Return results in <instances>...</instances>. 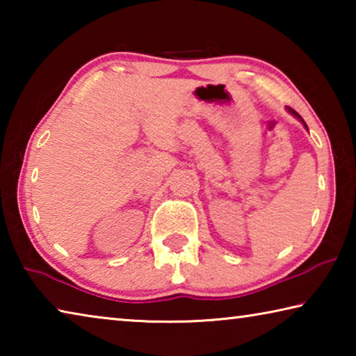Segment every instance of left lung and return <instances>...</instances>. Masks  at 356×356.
<instances>
[{
	"mask_svg": "<svg viewBox=\"0 0 356 356\" xmlns=\"http://www.w3.org/2000/svg\"><path fill=\"white\" fill-rule=\"evenodd\" d=\"M289 110H291V113H293V114H295V116H297L298 119H301V118H300V114H298L297 111H295V110H292V108H289ZM303 124H305V122H303ZM305 127H306V124H305Z\"/></svg>",
	"mask_w": 356,
	"mask_h": 356,
	"instance_id": "obj_1",
	"label": "left lung"
}]
</instances>
